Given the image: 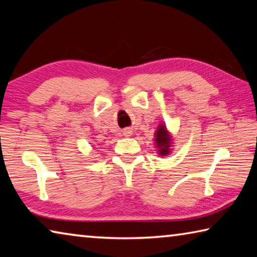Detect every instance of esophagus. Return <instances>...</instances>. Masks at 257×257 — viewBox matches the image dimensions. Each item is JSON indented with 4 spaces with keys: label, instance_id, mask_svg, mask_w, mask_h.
<instances>
[{
    "label": "esophagus",
    "instance_id": "obj_1",
    "mask_svg": "<svg viewBox=\"0 0 257 257\" xmlns=\"http://www.w3.org/2000/svg\"><path fill=\"white\" fill-rule=\"evenodd\" d=\"M132 130H129V129H125L124 130V132H123V135H124V136L125 137H129V136H132Z\"/></svg>",
    "mask_w": 257,
    "mask_h": 257
}]
</instances>
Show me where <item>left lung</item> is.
<instances>
[{
  "mask_svg": "<svg viewBox=\"0 0 257 257\" xmlns=\"http://www.w3.org/2000/svg\"><path fill=\"white\" fill-rule=\"evenodd\" d=\"M155 144H156V149H158V153L161 156H167L169 153H170L171 137L170 135H169L164 124H161L158 128V130H156Z\"/></svg>",
  "mask_w": 257,
  "mask_h": 257,
  "instance_id": "left-lung-1",
  "label": "left lung"
}]
</instances>
